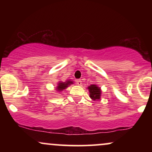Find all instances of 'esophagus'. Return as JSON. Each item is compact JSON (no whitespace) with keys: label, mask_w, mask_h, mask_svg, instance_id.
<instances>
[{"label":"esophagus","mask_w":152,"mask_h":152,"mask_svg":"<svg viewBox=\"0 0 152 152\" xmlns=\"http://www.w3.org/2000/svg\"><path fill=\"white\" fill-rule=\"evenodd\" d=\"M76 83H77V85H78V86H81L82 81L81 80H77V81H76Z\"/></svg>","instance_id":"esophagus-1"}]
</instances>
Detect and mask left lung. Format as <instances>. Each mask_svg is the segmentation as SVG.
<instances>
[{
  "instance_id": "left-lung-1",
  "label": "left lung",
  "mask_w": 152,
  "mask_h": 152,
  "mask_svg": "<svg viewBox=\"0 0 152 152\" xmlns=\"http://www.w3.org/2000/svg\"><path fill=\"white\" fill-rule=\"evenodd\" d=\"M89 91V96L92 100L96 101L101 99L102 96V89L96 84H91L87 87Z\"/></svg>"
}]
</instances>
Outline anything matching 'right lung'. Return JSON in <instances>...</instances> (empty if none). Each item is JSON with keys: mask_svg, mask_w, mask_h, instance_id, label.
I'll return each instance as SVG.
<instances>
[{"mask_svg": "<svg viewBox=\"0 0 152 152\" xmlns=\"http://www.w3.org/2000/svg\"><path fill=\"white\" fill-rule=\"evenodd\" d=\"M71 84H74V81H71V80H67L65 82H62L61 81H60L58 83V84H57L56 90L57 91L61 92V91H64L66 88H67V87H69Z\"/></svg>", "mask_w": 152, "mask_h": 152, "instance_id": "add662e5", "label": "right lung"}]
</instances>
